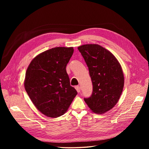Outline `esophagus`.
Segmentation results:
<instances>
[{
	"label": "esophagus",
	"instance_id": "34e87169",
	"mask_svg": "<svg viewBox=\"0 0 149 149\" xmlns=\"http://www.w3.org/2000/svg\"><path fill=\"white\" fill-rule=\"evenodd\" d=\"M75 89H76V91H77L78 93H80L81 88H80L79 86H75Z\"/></svg>",
	"mask_w": 149,
	"mask_h": 149
}]
</instances>
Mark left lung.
<instances>
[{"label": "left lung", "mask_w": 149, "mask_h": 149, "mask_svg": "<svg viewBox=\"0 0 149 149\" xmlns=\"http://www.w3.org/2000/svg\"><path fill=\"white\" fill-rule=\"evenodd\" d=\"M86 63L93 90L91 97L84 100L94 113L104 114L118 103L123 92V69L114 55L97 44L78 47Z\"/></svg>", "instance_id": "8db88e82"}]
</instances>
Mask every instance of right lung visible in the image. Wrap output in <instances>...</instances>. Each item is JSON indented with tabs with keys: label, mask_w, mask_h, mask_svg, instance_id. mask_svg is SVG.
I'll return each instance as SVG.
<instances>
[{
	"label": "right lung",
	"mask_w": 149,
	"mask_h": 149,
	"mask_svg": "<svg viewBox=\"0 0 149 149\" xmlns=\"http://www.w3.org/2000/svg\"><path fill=\"white\" fill-rule=\"evenodd\" d=\"M73 47H55L31 60L26 71L24 86L37 109L49 118L63 115L77 94L71 86L66 70Z\"/></svg>",
	"instance_id": "obj_1"
}]
</instances>
